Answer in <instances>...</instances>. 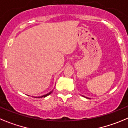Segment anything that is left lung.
Returning a JSON list of instances; mask_svg holds the SVG:
<instances>
[{
	"label": "left lung",
	"mask_w": 128,
	"mask_h": 128,
	"mask_svg": "<svg viewBox=\"0 0 128 128\" xmlns=\"http://www.w3.org/2000/svg\"><path fill=\"white\" fill-rule=\"evenodd\" d=\"M83 97H84V96H83Z\"/></svg>",
	"instance_id": "1"
}]
</instances>
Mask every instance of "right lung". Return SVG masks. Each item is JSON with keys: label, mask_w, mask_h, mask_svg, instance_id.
Instances as JSON below:
<instances>
[{"label": "right lung", "mask_w": 128, "mask_h": 128, "mask_svg": "<svg viewBox=\"0 0 128 128\" xmlns=\"http://www.w3.org/2000/svg\"><path fill=\"white\" fill-rule=\"evenodd\" d=\"M52 91H51V92H49V93H48V94H46V95H44V96H40V97H38V98H46V97H47V96H48V95H50V94L52 93Z\"/></svg>", "instance_id": "1"}]
</instances>
